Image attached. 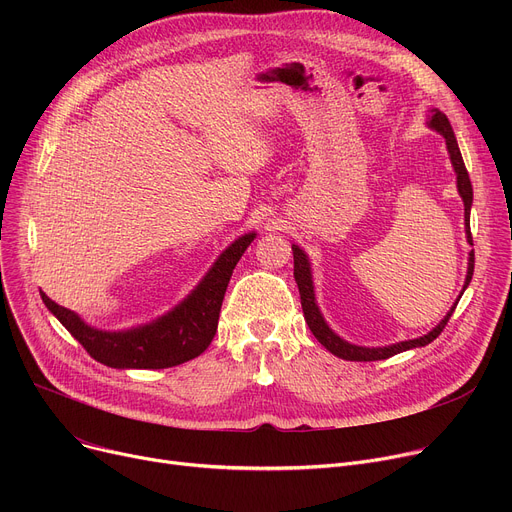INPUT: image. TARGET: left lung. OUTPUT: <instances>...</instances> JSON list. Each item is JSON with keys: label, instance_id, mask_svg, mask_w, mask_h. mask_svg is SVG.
Masks as SVG:
<instances>
[{"label": "left lung", "instance_id": "1", "mask_svg": "<svg viewBox=\"0 0 512 512\" xmlns=\"http://www.w3.org/2000/svg\"><path fill=\"white\" fill-rule=\"evenodd\" d=\"M429 124H432V128H436L440 134H444L446 139V147H448V153H450V159H452V166L456 170V184H459V193L463 197V203H465V226H467V238L473 245V236H471V226H469V211H471V203H473V186H471V180H469V172L465 168V161H463V155H461V149H459V143H456V137L452 132V126L448 122V118L442 114V112H436L432 116V120H429ZM292 255H294V280H297V286H299V292H301V305H303V313H305V321L309 324V330L313 332V336L324 344L328 351L344 361H382V359H390L402 351H409V348H417V346H425L432 340H436L442 330L446 328L450 315L454 313L456 309V303L454 307L448 311V315L440 321V324L421 338H415V340H405V342H396L392 346H382V348H363V346H355V344H348L344 342L340 336H336L328 324L324 321V317H321L317 305H315V294H313V280H311V270H309V261H307V255L299 249V247H292ZM473 267H475V255L471 251L469 255V270H467V280H465V288L469 286L471 278H473ZM463 288V292H465Z\"/></svg>", "mask_w": 512, "mask_h": 512}]
</instances>
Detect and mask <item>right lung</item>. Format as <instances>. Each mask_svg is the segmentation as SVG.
Returning <instances> with one entry per match:
<instances>
[{
  "instance_id": "right-lung-1",
  "label": "right lung",
  "mask_w": 512,
  "mask_h": 512,
  "mask_svg": "<svg viewBox=\"0 0 512 512\" xmlns=\"http://www.w3.org/2000/svg\"><path fill=\"white\" fill-rule=\"evenodd\" d=\"M255 234L240 236L220 255L197 290L172 313L155 324L130 332H101L85 326L70 309L53 303L45 292V307L60 319V324L83 344L99 363L116 369H166L199 357L211 344L232 270L247 251Z\"/></svg>"
}]
</instances>
